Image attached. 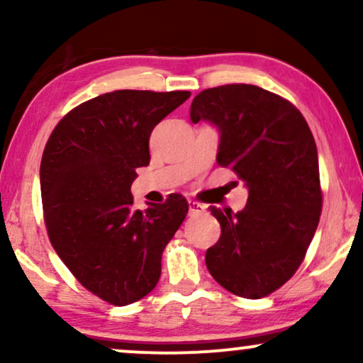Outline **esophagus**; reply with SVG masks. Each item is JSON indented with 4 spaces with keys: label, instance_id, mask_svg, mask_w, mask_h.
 Returning <instances> with one entry per match:
<instances>
[{
    "label": "esophagus",
    "instance_id": "34e87169",
    "mask_svg": "<svg viewBox=\"0 0 363 363\" xmlns=\"http://www.w3.org/2000/svg\"><path fill=\"white\" fill-rule=\"evenodd\" d=\"M203 211H205V205H201V203H198V201H189V213L191 215L203 213Z\"/></svg>",
    "mask_w": 363,
    "mask_h": 363
}]
</instances>
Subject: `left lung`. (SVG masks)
<instances>
[{
    "label": "left lung",
    "instance_id": "obj_1",
    "mask_svg": "<svg viewBox=\"0 0 363 363\" xmlns=\"http://www.w3.org/2000/svg\"><path fill=\"white\" fill-rule=\"evenodd\" d=\"M191 121L218 129L216 162L249 191L237 213L210 206L222 235L206 251L208 272L234 295L266 297L294 277L318 228L323 194L314 136L294 104L245 83L199 91Z\"/></svg>",
    "mask_w": 363,
    "mask_h": 363
}]
</instances>
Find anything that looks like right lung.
I'll return each instance as SVG.
<instances>
[{
	"instance_id": "obj_1",
	"label": "right lung",
	"mask_w": 363,
	"mask_h": 363,
	"mask_svg": "<svg viewBox=\"0 0 363 363\" xmlns=\"http://www.w3.org/2000/svg\"><path fill=\"white\" fill-rule=\"evenodd\" d=\"M189 91L116 90L80 104L49 136L40 194L49 240L78 281L112 306L155 289L162 252L184 222L187 201L133 206L136 169L150 164V135Z\"/></svg>"
}]
</instances>
